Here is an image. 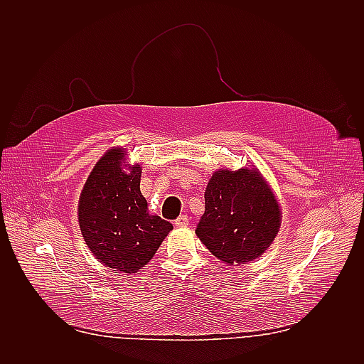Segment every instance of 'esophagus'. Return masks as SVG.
Here are the masks:
<instances>
[{
	"label": "esophagus",
	"instance_id": "1",
	"mask_svg": "<svg viewBox=\"0 0 364 364\" xmlns=\"http://www.w3.org/2000/svg\"><path fill=\"white\" fill-rule=\"evenodd\" d=\"M188 223H190V218H188V215H179L178 218L174 220V225L176 226H188Z\"/></svg>",
	"mask_w": 364,
	"mask_h": 364
}]
</instances>
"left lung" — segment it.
Returning <instances> with one entry per match:
<instances>
[{
	"label": "left lung",
	"instance_id": "8db88e82",
	"mask_svg": "<svg viewBox=\"0 0 364 364\" xmlns=\"http://www.w3.org/2000/svg\"><path fill=\"white\" fill-rule=\"evenodd\" d=\"M279 225L278 202L257 170H222L208 183L196 234L213 255L234 266L264 253Z\"/></svg>",
	"mask_w": 364,
	"mask_h": 364
}]
</instances>
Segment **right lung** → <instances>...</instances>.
I'll list each match as a JSON object with an SVG mask.
<instances>
[{"instance_id": "right-lung-1", "label": "right lung", "mask_w": 364, "mask_h": 364, "mask_svg": "<svg viewBox=\"0 0 364 364\" xmlns=\"http://www.w3.org/2000/svg\"><path fill=\"white\" fill-rule=\"evenodd\" d=\"M123 149L95 164L79 202V223L87 247L107 267L135 273L155 255L173 225L150 215L139 191L141 167H121Z\"/></svg>"}]
</instances>
